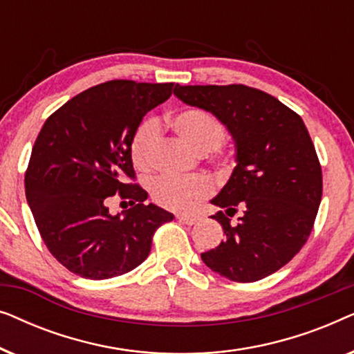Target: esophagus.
Returning <instances> with one entry per match:
<instances>
[{
    "instance_id": "obj_1",
    "label": "esophagus",
    "mask_w": 354,
    "mask_h": 354,
    "mask_svg": "<svg viewBox=\"0 0 354 354\" xmlns=\"http://www.w3.org/2000/svg\"><path fill=\"white\" fill-rule=\"evenodd\" d=\"M177 219L180 221V222H183V224H187V225H193V224H196L198 217L196 216H190V214H178Z\"/></svg>"
}]
</instances>
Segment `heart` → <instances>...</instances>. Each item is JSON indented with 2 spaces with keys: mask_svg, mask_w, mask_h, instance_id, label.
Instances as JSON below:
<instances>
[{
  "mask_svg": "<svg viewBox=\"0 0 354 354\" xmlns=\"http://www.w3.org/2000/svg\"><path fill=\"white\" fill-rule=\"evenodd\" d=\"M171 125L193 148L201 153L219 151L227 130L221 119L200 108H187L172 115ZM159 125L154 119H145L135 129L130 140V156L140 171H149L156 161ZM214 192L209 177H176L164 174L151 182V196L159 206L167 209L187 211Z\"/></svg>",
  "mask_w": 354,
  "mask_h": 354,
  "instance_id": "obj_1",
  "label": "heart"
}]
</instances>
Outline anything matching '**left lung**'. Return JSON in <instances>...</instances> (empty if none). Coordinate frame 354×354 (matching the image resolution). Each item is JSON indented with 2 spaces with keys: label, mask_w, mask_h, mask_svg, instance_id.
<instances>
[{
  "label": "left lung",
  "mask_w": 354,
  "mask_h": 354,
  "mask_svg": "<svg viewBox=\"0 0 354 354\" xmlns=\"http://www.w3.org/2000/svg\"><path fill=\"white\" fill-rule=\"evenodd\" d=\"M183 103L209 111L236 143V166L212 203L225 241L201 259L234 282H256L283 268L311 235L322 198V169L299 115L241 84L178 85ZM241 212L239 222L230 216Z\"/></svg>",
  "instance_id": "1"
}]
</instances>
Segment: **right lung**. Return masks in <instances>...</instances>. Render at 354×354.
<instances>
[{"mask_svg":"<svg viewBox=\"0 0 354 354\" xmlns=\"http://www.w3.org/2000/svg\"><path fill=\"white\" fill-rule=\"evenodd\" d=\"M174 84L111 80L55 111L38 133L26 171V195L50 253L84 279L122 275L148 258L153 235L174 214L145 205L135 183L130 140L143 115ZM115 192L133 207L111 216Z\"/></svg>","mask_w":354,"mask_h":354,"instance_id":"obj_1","label":"right lung"}]
</instances>
